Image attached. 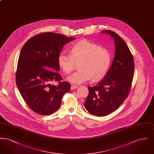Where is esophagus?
<instances>
[{
	"label": "esophagus",
	"instance_id": "esophagus-1",
	"mask_svg": "<svg viewBox=\"0 0 154 154\" xmlns=\"http://www.w3.org/2000/svg\"><path fill=\"white\" fill-rule=\"evenodd\" d=\"M77 88H78L77 86L72 85V86H71V90H74V89H77Z\"/></svg>",
	"mask_w": 154,
	"mask_h": 154
}]
</instances>
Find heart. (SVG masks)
<instances>
[{
    "instance_id": "obj_1",
    "label": "heart",
    "mask_w": 154,
    "mask_h": 154,
    "mask_svg": "<svg viewBox=\"0 0 154 154\" xmlns=\"http://www.w3.org/2000/svg\"><path fill=\"white\" fill-rule=\"evenodd\" d=\"M111 60V54L107 49L85 39L73 44L70 54L61 52L58 59L59 67L66 74L73 70L75 64L80 63L79 69L80 70L67 79L75 85L90 79L94 82L102 80L107 73Z\"/></svg>"
}]
</instances>
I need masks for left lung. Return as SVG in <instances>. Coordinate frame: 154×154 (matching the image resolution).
I'll return each instance as SVG.
<instances>
[{"label":"left lung","mask_w":154,"mask_h":154,"mask_svg":"<svg viewBox=\"0 0 154 154\" xmlns=\"http://www.w3.org/2000/svg\"><path fill=\"white\" fill-rule=\"evenodd\" d=\"M114 38L116 51L111 66L102 80L93 87L84 103L96 116H105L117 110L129 94L134 75V60L124 40L111 30L103 31Z\"/></svg>","instance_id":"8db88e82"}]
</instances>
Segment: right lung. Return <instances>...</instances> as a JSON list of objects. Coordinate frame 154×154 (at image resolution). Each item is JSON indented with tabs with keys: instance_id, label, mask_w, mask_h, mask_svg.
<instances>
[{
	"instance_id": "obj_1",
	"label": "right lung",
	"mask_w": 154,
	"mask_h": 154,
	"mask_svg": "<svg viewBox=\"0 0 154 154\" xmlns=\"http://www.w3.org/2000/svg\"><path fill=\"white\" fill-rule=\"evenodd\" d=\"M63 35L47 32L29 39L22 47L18 61L16 84L24 101L34 112L50 115L58 110L70 84L62 79L58 59L63 45L74 40Z\"/></svg>"
}]
</instances>
